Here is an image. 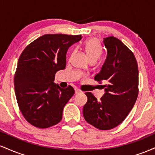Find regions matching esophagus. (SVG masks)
Wrapping results in <instances>:
<instances>
[{
  "label": "esophagus",
  "instance_id": "obj_1",
  "mask_svg": "<svg viewBox=\"0 0 155 155\" xmlns=\"http://www.w3.org/2000/svg\"><path fill=\"white\" fill-rule=\"evenodd\" d=\"M75 93H76V94L82 93V92H81L80 90H79V89H75Z\"/></svg>",
  "mask_w": 155,
  "mask_h": 155
}]
</instances>
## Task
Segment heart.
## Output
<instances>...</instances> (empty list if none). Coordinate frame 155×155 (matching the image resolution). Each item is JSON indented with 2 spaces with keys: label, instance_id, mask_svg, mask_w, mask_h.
<instances>
[{
  "label": "heart",
  "instance_id": "obj_1",
  "mask_svg": "<svg viewBox=\"0 0 155 155\" xmlns=\"http://www.w3.org/2000/svg\"><path fill=\"white\" fill-rule=\"evenodd\" d=\"M84 49L90 60H97L102 54V48L96 38H91L86 41L84 44Z\"/></svg>",
  "mask_w": 155,
  "mask_h": 155
}]
</instances>
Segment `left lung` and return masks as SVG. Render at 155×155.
Masks as SVG:
<instances>
[{"instance_id":"8db88e82","label":"left lung","mask_w":155,"mask_h":155,"mask_svg":"<svg viewBox=\"0 0 155 155\" xmlns=\"http://www.w3.org/2000/svg\"><path fill=\"white\" fill-rule=\"evenodd\" d=\"M106 60L95 79L104 81L105 93L100 101L91 92L85 93V120L96 128L111 130L123 122L136 103L138 94V69L133 53L115 37L104 38Z\"/></svg>"}]
</instances>
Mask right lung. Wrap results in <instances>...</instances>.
Segmentation results:
<instances>
[{"instance_id":"add662e5","label":"right lung","mask_w":155,"mask_h":155,"mask_svg":"<svg viewBox=\"0 0 155 155\" xmlns=\"http://www.w3.org/2000/svg\"><path fill=\"white\" fill-rule=\"evenodd\" d=\"M81 38V35H44L21 54L15 94L22 115L32 125L47 128L62 120L64 106L75 92L71 86L63 89L55 84V74L65 69L68 49Z\"/></svg>"}]
</instances>
